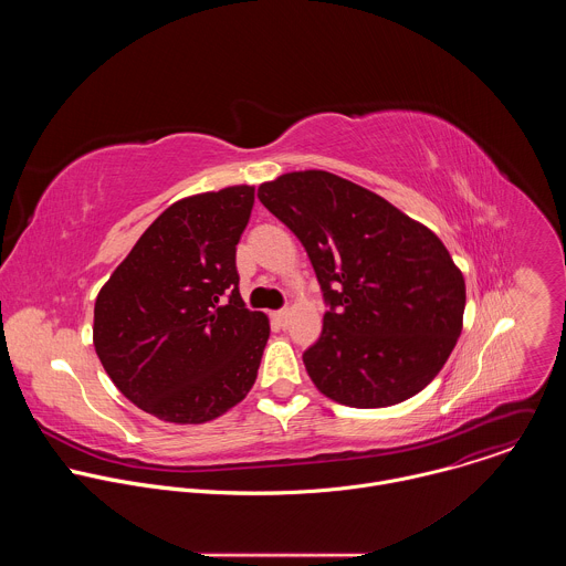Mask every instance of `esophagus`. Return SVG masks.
<instances>
[{
	"instance_id": "esophagus-1",
	"label": "esophagus",
	"mask_w": 566,
	"mask_h": 566,
	"mask_svg": "<svg viewBox=\"0 0 566 566\" xmlns=\"http://www.w3.org/2000/svg\"><path fill=\"white\" fill-rule=\"evenodd\" d=\"M273 317H275V322H277L280 327H286V325H289V317H291V313H289L286 308H282V311H275V313H273Z\"/></svg>"
}]
</instances>
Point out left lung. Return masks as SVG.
I'll return each mask as SVG.
<instances>
[{
  "mask_svg": "<svg viewBox=\"0 0 566 566\" xmlns=\"http://www.w3.org/2000/svg\"><path fill=\"white\" fill-rule=\"evenodd\" d=\"M311 260L332 311L302 360L313 385L349 408L419 394L463 329L465 282L443 241L380 195L325 170L258 190Z\"/></svg>",
  "mask_w": 566,
  "mask_h": 566,
  "instance_id": "8db88e82",
  "label": "left lung"
}]
</instances>
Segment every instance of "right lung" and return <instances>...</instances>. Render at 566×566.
Wrapping results in <instances>:
<instances>
[{
	"label": "right lung",
	"instance_id": "1",
	"mask_svg": "<svg viewBox=\"0 0 566 566\" xmlns=\"http://www.w3.org/2000/svg\"><path fill=\"white\" fill-rule=\"evenodd\" d=\"M255 186L175 201L103 284L94 347L143 412L179 426L226 415L255 385L269 317L239 295L234 249Z\"/></svg>",
	"mask_w": 566,
	"mask_h": 566
}]
</instances>
